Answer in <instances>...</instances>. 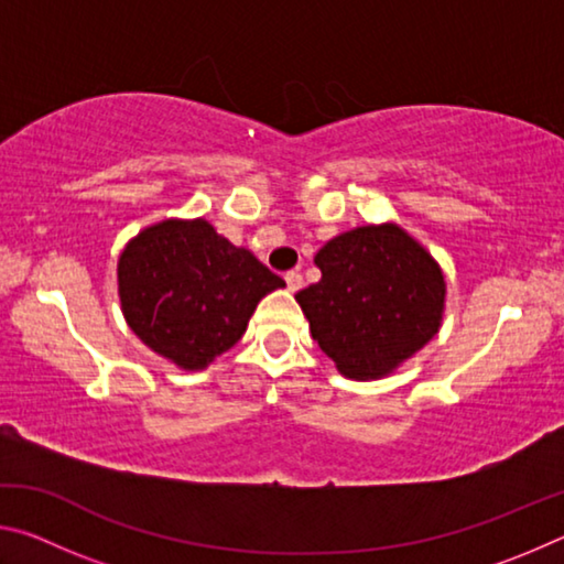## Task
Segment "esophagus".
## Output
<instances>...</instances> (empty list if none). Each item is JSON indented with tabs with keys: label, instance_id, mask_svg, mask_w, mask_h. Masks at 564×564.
<instances>
[{
	"label": "esophagus",
	"instance_id": "obj_1",
	"mask_svg": "<svg viewBox=\"0 0 564 564\" xmlns=\"http://www.w3.org/2000/svg\"><path fill=\"white\" fill-rule=\"evenodd\" d=\"M285 283H289V291L295 293L303 285V275L299 271H289L285 273Z\"/></svg>",
	"mask_w": 564,
	"mask_h": 564
}]
</instances>
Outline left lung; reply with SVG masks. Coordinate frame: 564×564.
<instances>
[{"label":"left lung","mask_w":564,"mask_h":564,"mask_svg":"<svg viewBox=\"0 0 564 564\" xmlns=\"http://www.w3.org/2000/svg\"><path fill=\"white\" fill-rule=\"evenodd\" d=\"M321 281L295 293L311 336L352 380L383 378L443 321L441 265L395 224L360 226L316 253Z\"/></svg>","instance_id":"8db88e82"}]
</instances>
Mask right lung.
I'll list each match as a JSON object with an SVG mask.
<instances>
[{"label": "right lung", "instance_id": "right-lung-1", "mask_svg": "<svg viewBox=\"0 0 564 564\" xmlns=\"http://www.w3.org/2000/svg\"><path fill=\"white\" fill-rule=\"evenodd\" d=\"M117 273L129 328L184 370H204L236 346L263 295L285 285L204 218L144 228L121 251Z\"/></svg>", "mask_w": 564, "mask_h": 564}]
</instances>
